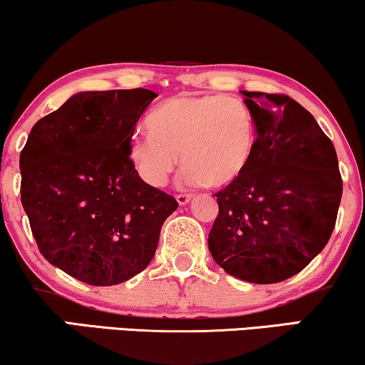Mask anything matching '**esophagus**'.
Masks as SVG:
<instances>
[{"label": "esophagus", "mask_w": 365, "mask_h": 365, "mask_svg": "<svg viewBox=\"0 0 365 365\" xmlns=\"http://www.w3.org/2000/svg\"><path fill=\"white\" fill-rule=\"evenodd\" d=\"M192 195H178L177 197V202H178V205H187V204H190V202H192Z\"/></svg>", "instance_id": "obj_1"}]
</instances>
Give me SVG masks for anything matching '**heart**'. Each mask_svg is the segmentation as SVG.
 Returning a JSON list of instances; mask_svg holds the SVG:
<instances>
[{
	"instance_id": "obj_1",
	"label": "heart",
	"mask_w": 365,
	"mask_h": 365,
	"mask_svg": "<svg viewBox=\"0 0 365 365\" xmlns=\"http://www.w3.org/2000/svg\"><path fill=\"white\" fill-rule=\"evenodd\" d=\"M148 135L133 138L129 158L150 187L167 185L182 155L188 187L236 185L255 160V119L239 101L219 96H177L156 108Z\"/></svg>"
}]
</instances>
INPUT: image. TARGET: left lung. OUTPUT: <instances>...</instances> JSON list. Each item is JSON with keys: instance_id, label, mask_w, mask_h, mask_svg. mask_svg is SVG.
<instances>
[{"instance_id": "1", "label": "left lung", "mask_w": 365, "mask_h": 365, "mask_svg": "<svg viewBox=\"0 0 365 365\" xmlns=\"http://www.w3.org/2000/svg\"><path fill=\"white\" fill-rule=\"evenodd\" d=\"M242 94L256 124V153L242 180L215 193L209 251L234 278L279 283L329 242L342 177L334 145L303 106L288 96Z\"/></svg>"}]
</instances>
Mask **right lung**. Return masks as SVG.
Returning a JSON list of instances; mask_svg holds the SVG:
<instances>
[{
    "label": "right lung",
    "mask_w": 365,
    "mask_h": 365,
    "mask_svg": "<svg viewBox=\"0 0 365 365\" xmlns=\"http://www.w3.org/2000/svg\"><path fill=\"white\" fill-rule=\"evenodd\" d=\"M153 91L77 92L31 128L20 155L21 204L50 264L113 286L153 259L177 200L141 180L129 141Z\"/></svg>",
    "instance_id": "obj_1"
}]
</instances>
